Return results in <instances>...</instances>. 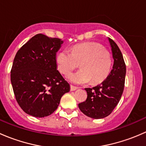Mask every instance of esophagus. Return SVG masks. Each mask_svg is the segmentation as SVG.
Instances as JSON below:
<instances>
[{
  "mask_svg": "<svg viewBox=\"0 0 146 146\" xmlns=\"http://www.w3.org/2000/svg\"><path fill=\"white\" fill-rule=\"evenodd\" d=\"M78 88H76V87L73 86V85H70V91H75V90H76Z\"/></svg>",
  "mask_w": 146,
  "mask_h": 146,
  "instance_id": "esophagus-1",
  "label": "esophagus"
}]
</instances>
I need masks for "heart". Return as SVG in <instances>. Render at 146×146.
Masks as SVG:
<instances>
[{"label": "heart", "instance_id": "heart-1", "mask_svg": "<svg viewBox=\"0 0 146 146\" xmlns=\"http://www.w3.org/2000/svg\"><path fill=\"white\" fill-rule=\"evenodd\" d=\"M78 71L69 76L70 82L77 85H85L92 80L93 83L100 82L106 78L111 68L110 54L97 42H86L73 47L71 52L64 49L58 53L56 64L60 71L68 75L78 66Z\"/></svg>", "mask_w": 146, "mask_h": 146}]
</instances>
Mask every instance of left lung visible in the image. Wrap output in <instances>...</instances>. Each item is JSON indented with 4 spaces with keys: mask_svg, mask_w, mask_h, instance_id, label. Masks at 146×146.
I'll use <instances>...</instances> for the list:
<instances>
[{
    "mask_svg": "<svg viewBox=\"0 0 146 146\" xmlns=\"http://www.w3.org/2000/svg\"><path fill=\"white\" fill-rule=\"evenodd\" d=\"M114 59L112 70L100 85L85 88L88 97L78 104L80 111L92 119H102L110 115L118 104L124 88L126 65L117 44L108 38Z\"/></svg>",
    "mask_w": 146,
    "mask_h": 146,
    "instance_id": "8db88e82",
    "label": "left lung"
}]
</instances>
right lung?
Segmentation results:
<instances>
[{"label":"right lung","instance_id":"add662e5","mask_svg":"<svg viewBox=\"0 0 146 146\" xmlns=\"http://www.w3.org/2000/svg\"><path fill=\"white\" fill-rule=\"evenodd\" d=\"M63 43L58 38L38 34L16 54L10 80L16 100L29 115L49 116L70 91L69 83L57 70L56 53Z\"/></svg>","mask_w":146,"mask_h":146}]
</instances>
